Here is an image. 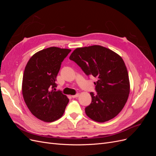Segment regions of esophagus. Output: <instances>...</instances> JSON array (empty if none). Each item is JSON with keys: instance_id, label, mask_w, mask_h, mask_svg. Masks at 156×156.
I'll return each mask as SVG.
<instances>
[{"instance_id": "obj_1", "label": "esophagus", "mask_w": 156, "mask_h": 156, "mask_svg": "<svg viewBox=\"0 0 156 156\" xmlns=\"http://www.w3.org/2000/svg\"><path fill=\"white\" fill-rule=\"evenodd\" d=\"M79 94H75V95H73V96H72V97L73 98H77V97L79 96Z\"/></svg>"}]
</instances>
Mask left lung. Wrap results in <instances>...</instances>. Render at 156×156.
<instances>
[{
    "mask_svg": "<svg viewBox=\"0 0 156 156\" xmlns=\"http://www.w3.org/2000/svg\"><path fill=\"white\" fill-rule=\"evenodd\" d=\"M69 59L77 63L87 75H92L96 94L90 92V105L86 115L92 120L105 122L119 114L129 97L128 72L123 59L112 50L101 45L75 49Z\"/></svg>",
    "mask_w": 156,
    "mask_h": 156,
    "instance_id": "1",
    "label": "left lung"
}]
</instances>
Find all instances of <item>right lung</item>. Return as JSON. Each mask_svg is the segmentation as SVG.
Segmentation results:
<instances>
[{"instance_id":"obj_1","label":"right lung","mask_w":156,"mask_h":156,"mask_svg":"<svg viewBox=\"0 0 156 156\" xmlns=\"http://www.w3.org/2000/svg\"><path fill=\"white\" fill-rule=\"evenodd\" d=\"M71 49L51 47L37 52L28 61L22 82V94L32 114L42 121L52 122L62 116L69 99L55 91L61 64Z\"/></svg>"}]
</instances>
